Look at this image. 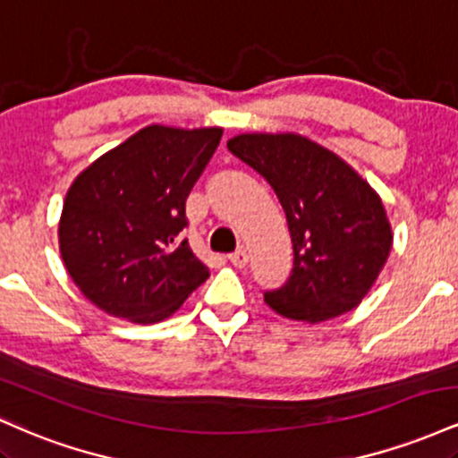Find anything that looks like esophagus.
<instances>
[{"label":"esophagus","instance_id":"1","mask_svg":"<svg viewBox=\"0 0 458 458\" xmlns=\"http://www.w3.org/2000/svg\"><path fill=\"white\" fill-rule=\"evenodd\" d=\"M228 260L233 262L234 267H239V269H243V267L247 265V260H250V256H247L245 250H236L234 254L228 256Z\"/></svg>","mask_w":458,"mask_h":458}]
</instances>
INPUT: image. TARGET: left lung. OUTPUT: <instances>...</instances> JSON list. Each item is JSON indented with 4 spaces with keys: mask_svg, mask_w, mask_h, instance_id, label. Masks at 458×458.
<instances>
[{
    "mask_svg": "<svg viewBox=\"0 0 458 458\" xmlns=\"http://www.w3.org/2000/svg\"><path fill=\"white\" fill-rule=\"evenodd\" d=\"M228 150L267 178L291 230V277L265 293L267 306L306 323L353 310L392 250L379 193L338 155L297 133H243Z\"/></svg>",
    "mask_w": 458,
    "mask_h": 458,
    "instance_id": "8db88e82",
    "label": "left lung"
}]
</instances>
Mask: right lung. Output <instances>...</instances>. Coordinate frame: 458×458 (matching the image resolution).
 <instances>
[{
	"instance_id": "1",
	"label": "right lung",
	"mask_w": 458,
	"mask_h": 458,
	"mask_svg": "<svg viewBox=\"0 0 458 458\" xmlns=\"http://www.w3.org/2000/svg\"><path fill=\"white\" fill-rule=\"evenodd\" d=\"M222 133L150 124L75 178L57 236L68 276L94 306L159 323L207 282V265L181 233L189 191Z\"/></svg>"
}]
</instances>
